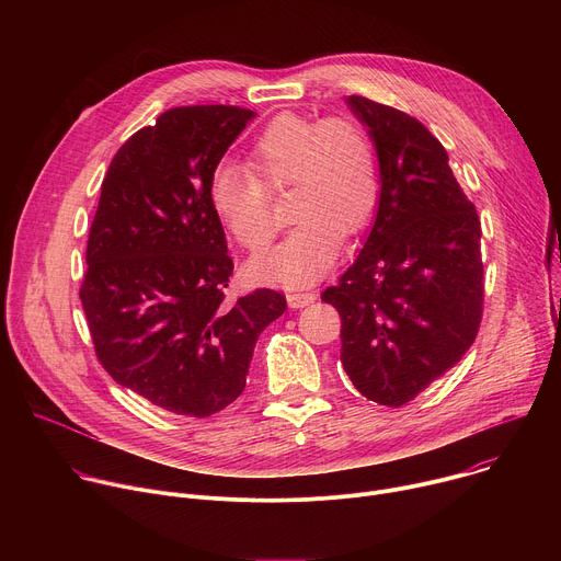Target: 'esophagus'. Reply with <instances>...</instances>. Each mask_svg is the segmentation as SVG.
Instances as JSON below:
<instances>
[{"instance_id": "34e87169", "label": "esophagus", "mask_w": 561, "mask_h": 561, "mask_svg": "<svg viewBox=\"0 0 561 561\" xmlns=\"http://www.w3.org/2000/svg\"><path fill=\"white\" fill-rule=\"evenodd\" d=\"M314 299H317L314 293H288V295H286V301H288V306H290L293 310L304 308V306H310Z\"/></svg>"}]
</instances>
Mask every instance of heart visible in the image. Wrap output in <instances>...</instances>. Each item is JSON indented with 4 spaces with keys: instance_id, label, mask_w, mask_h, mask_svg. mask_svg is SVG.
I'll list each match as a JSON object with an SVG mask.
<instances>
[{
    "instance_id": "b5f03b06",
    "label": "heart",
    "mask_w": 561,
    "mask_h": 561,
    "mask_svg": "<svg viewBox=\"0 0 561 561\" xmlns=\"http://www.w3.org/2000/svg\"><path fill=\"white\" fill-rule=\"evenodd\" d=\"M249 167L213 169L206 197L219 224L247 251H264L277 232L268 191L293 186L288 213L297 221L284 242L251 260L257 284L306 288L333 268L342 234L357 232L370 217L379 173L366 130L344 117L317 122L282 113L257 135Z\"/></svg>"
}]
</instances>
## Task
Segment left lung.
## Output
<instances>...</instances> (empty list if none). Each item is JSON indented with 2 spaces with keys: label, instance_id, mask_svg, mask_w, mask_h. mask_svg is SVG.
<instances>
[{
  "label": "left lung",
  "instance_id": "left-lung-1",
  "mask_svg": "<svg viewBox=\"0 0 561 561\" xmlns=\"http://www.w3.org/2000/svg\"><path fill=\"white\" fill-rule=\"evenodd\" d=\"M346 104L375 146L379 199L357 260L322 299L342 314V364L353 386L370 402L402 407L474 342L482 226L424 124L359 95Z\"/></svg>",
  "mask_w": 561,
  "mask_h": 561
}]
</instances>
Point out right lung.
Masks as SVG:
<instances>
[{
  "label": "right lung",
  "mask_w": 561,
  "mask_h": 561,
  "mask_svg": "<svg viewBox=\"0 0 561 561\" xmlns=\"http://www.w3.org/2000/svg\"><path fill=\"white\" fill-rule=\"evenodd\" d=\"M257 113L182 106L113 157L79 290L108 375L173 415L208 417L242 394L262 331L286 297L260 288L224 301L232 273L206 186Z\"/></svg>",
  "instance_id": "obj_1"
}]
</instances>
